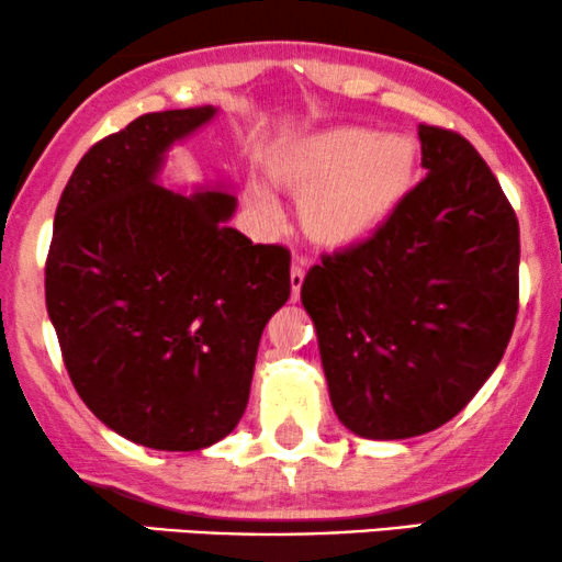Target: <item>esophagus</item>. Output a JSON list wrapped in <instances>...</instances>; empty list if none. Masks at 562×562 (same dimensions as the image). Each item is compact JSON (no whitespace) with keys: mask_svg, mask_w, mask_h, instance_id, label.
Listing matches in <instances>:
<instances>
[{"mask_svg":"<svg viewBox=\"0 0 562 562\" xmlns=\"http://www.w3.org/2000/svg\"><path fill=\"white\" fill-rule=\"evenodd\" d=\"M304 273H306V258H294V263H291V294H294V299L299 296V291H302Z\"/></svg>","mask_w":562,"mask_h":562,"instance_id":"esophagus-1","label":"esophagus"}]
</instances>
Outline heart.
<instances>
[{
	"mask_svg": "<svg viewBox=\"0 0 562 562\" xmlns=\"http://www.w3.org/2000/svg\"><path fill=\"white\" fill-rule=\"evenodd\" d=\"M414 160L409 137L335 127L283 145L268 160V173L299 194V222L312 243L345 248L402 204L414 181ZM245 199L263 222L279 220L281 206L268 189L252 183Z\"/></svg>",
	"mask_w": 562,
	"mask_h": 562,
	"instance_id": "heart-1",
	"label": "heart"
}]
</instances>
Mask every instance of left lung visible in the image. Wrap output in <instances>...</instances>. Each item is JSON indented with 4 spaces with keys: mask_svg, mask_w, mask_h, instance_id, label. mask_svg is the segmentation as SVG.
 I'll return each instance as SVG.
<instances>
[{
    "mask_svg": "<svg viewBox=\"0 0 562 562\" xmlns=\"http://www.w3.org/2000/svg\"><path fill=\"white\" fill-rule=\"evenodd\" d=\"M427 176L371 237L302 283L337 419L366 440L450 422L494 373L519 310V222L463 135L419 125Z\"/></svg>",
    "mask_w": 562,
    "mask_h": 562,
    "instance_id": "1",
    "label": "left lung"
}]
</instances>
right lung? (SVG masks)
Masks as SVG:
<instances>
[{
  "instance_id": "right-lung-1",
  "label": "right lung",
  "mask_w": 562,
  "mask_h": 562,
  "mask_svg": "<svg viewBox=\"0 0 562 562\" xmlns=\"http://www.w3.org/2000/svg\"><path fill=\"white\" fill-rule=\"evenodd\" d=\"M212 104L150 112L91 145L60 194L45 306L81 402L153 450H202L240 422L258 342L291 294L283 245L227 227V191L158 187Z\"/></svg>"
}]
</instances>
